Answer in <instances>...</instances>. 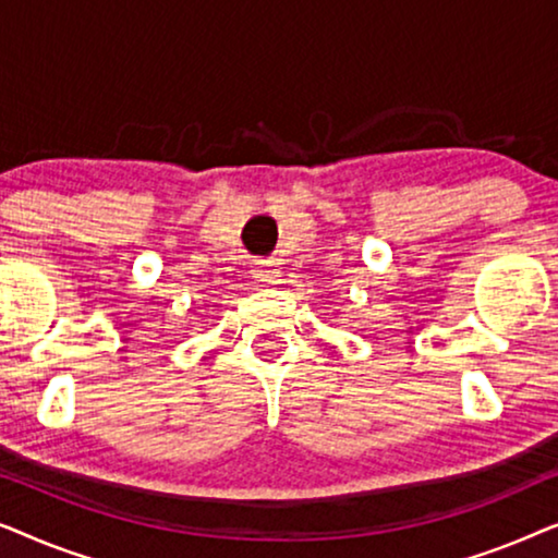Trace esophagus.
I'll list each match as a JSON object with an SVG mask.
<instances>
[{"label":"esophagus","instance_id":"34e87169","mask_svg":"<svg viewBox=\"0 0 558 558\" xmlns=\"http://www.w3.org/2000/svg\"><path fill=\"white\" fill-rule=\"evenodd\" d=\"M254 274H256L258 281H264V284H277L279 277H281L279 266L274 264V262H262V264H258L256 269H254Z\"/></svg>","mask_w":558,"mask_h":558}]
</instances>
